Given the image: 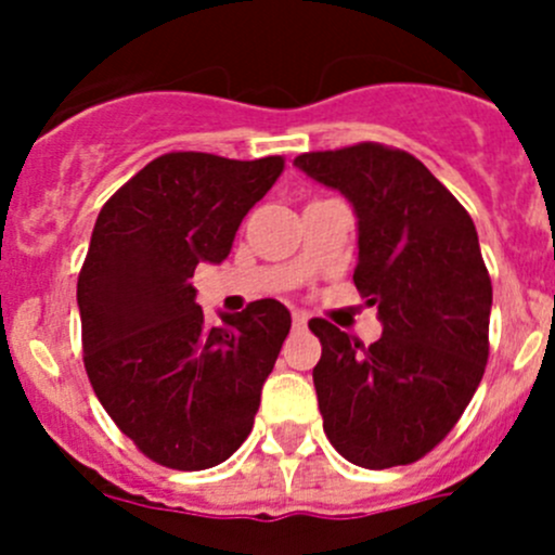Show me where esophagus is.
<instances>
[{
	"label": "esophagus",
	"mask_w": 555,
	"mask_h": 555,
	"mask_svg": "<svg viewBox=\"0 0 555 555\" xmlns=\"http://www.w3.org/2000/svg\"><path fill=\"white\" fill-rule=\"evenodd\" d=\"M306 324H309V313H306V311H293V327L295 330H306Z\"/></svg>",
	"instance_id": "esophagus-1"
}]
</instances>
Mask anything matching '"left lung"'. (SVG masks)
I'll return each instance as SVG.
<instances>
[{"label": "left lung", "mask_w": 555, "mask_h": 555, "mask_svg": "<svg viewBox=\"0 0 555 555\" xmlns=\"http://www.w3.org/2000/svg\"><path fill=\"white\" fill-rule=\"evenodd\" d=\"M295 166L354 206V284L384 324L362 346L327 319L309 322L322 344L313 386L324 435L360 467L418 462L459 422L489 360L491 279L473 217L405 150L360 142Z\"/></svg>", "instance_id": "8db88e82"}]
</instances>
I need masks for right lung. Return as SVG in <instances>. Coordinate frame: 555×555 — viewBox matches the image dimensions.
I'll use <instances>...</instances> for the list:
<instances>
[{
	"mask_svg": "<svg viewBox=\"0 0 555 555\" xmlns=\"http://www.w3.org/2000/svg\"><path fill=\"white\" fill-rule=\"evenodd\" d=\"M282 171V155L166 153L99 211L77 279L82 362L112 422L164 467H215L251 433L293 319L266 298L209 324L190 279L225 260Z\"/></svg>",
	"mask_w": 555,
	"mask_h": 555,
	"instance_id": "1",
	"label": "right lung"
}]
</instances>
